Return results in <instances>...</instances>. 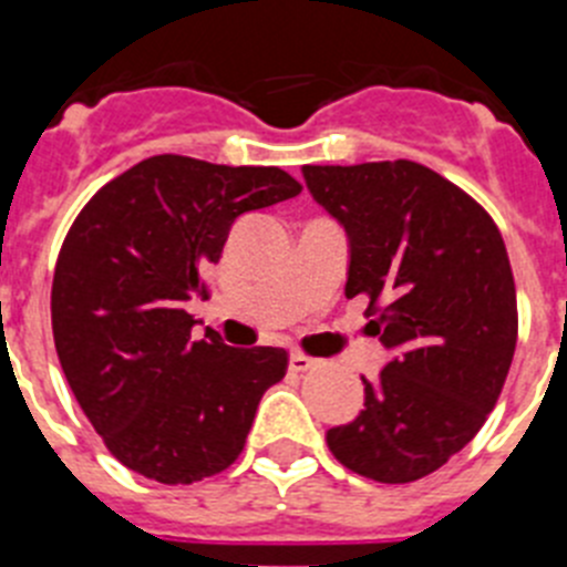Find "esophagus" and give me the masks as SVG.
Here are the masks:
<instances>
[{"mask_svg":"<svg viewBox=\"0 0 567 567\" xmlns=\"http://www.w3.org/2000/svg\"><path fill=\"white\" fill-rule=\"evenodd\" d=\"M312 363H315V360L307 358V354H303V352H292V354H289V369H292V372H307V369Z\"/></svg>","mask_w":567,"mask_h":567,"instance_id":"1","label":"esophagus"}]
</instances>
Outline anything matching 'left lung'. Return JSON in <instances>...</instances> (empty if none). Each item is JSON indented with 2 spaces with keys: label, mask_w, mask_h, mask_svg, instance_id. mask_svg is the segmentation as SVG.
<instances>
[{
  "label": "left lung",
  "mask_w": 567,
  "mask_h": 567,
  "mask_svg": "<svg viewBox=\"0 0 567 567\" xmlns=\"http://www.w3.org/2000/svg\"><path fill=\"white\" fill-rule=\"evenodd\" d=\"M315 202L349 238L346 298L392 352L363 380V412L327 432L338 463L414 483L483 429L517 346V289L503 235L457 184L417 162L303 167Z\"/></svg>",
  "instance_id": "1"
}]
</instances>
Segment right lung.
Wrapping results in <instances>:
<instances>
[{
	"label": "right lung",
	"mask_w": 567,
	"mask_h": 567,
	"mask_svg": "<svg viewBox=\"0 0 567 567\" xmlns=\"http://www.w3.org/2000/svg\"><path fill=\"white\" fill-rule=\"evenodd\" d=\"M300 193L278 167L153 155L104 184L62 244L50 292L53 340L82 412L115 460L164 485L229 468L269 385L275 346L235 349L198 320L204 272L235 218Z\"/></svg>",
	"instance_id": "right-lung-1"
}]
</instances>
